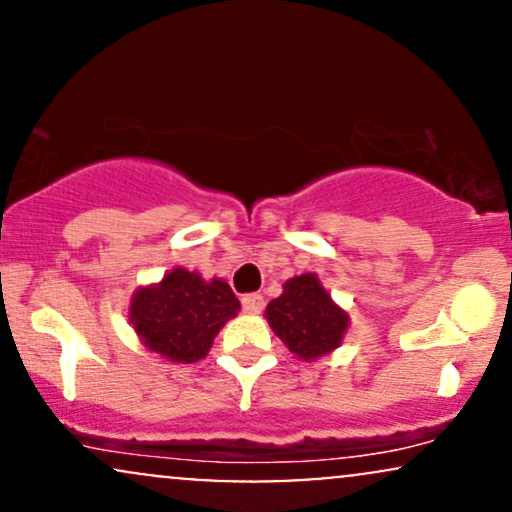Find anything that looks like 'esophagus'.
I'll list each match as a JSON object with an SVG mask.
<instances>
[{
  "mask_svg": "<svg viewBox=\"0 0 512 512\" xmlns=\"http://www.w3.org/2000/svg\"><path fill=\"white\" fill-rule=\"evenodd\" d=\"M243 308H245V313H250V315L262 313L264 298L260 296V293H248V296L243 298Z\"/></svg>",
  "mask_w": 512,
  "mask_h": 512,
  "instance_id": "1",
  "label": "esophagus"
}]
</instances>
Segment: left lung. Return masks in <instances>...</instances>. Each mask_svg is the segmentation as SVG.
Returning <instances> with one entry per match:
<instances>
[{
	"label": "left lung",
	"instance_id": "1",
	"mask_svg": "<svg viewBox=\"0 0 512 512\" xmlns=\"http://www.w3.org/2000/svg\"><path fill=\"white\" fill-rule=\"evenodd\" d=\"M269 327L301 361L332 354L349 332V313L332 301L317 274L305 272L284 284L279 298L264 310Z\"/></svg>",
	"mask_w": 512,
	"mask_h": 512
}]
</instances>
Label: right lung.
<instances>
[{"mask_svg": "<svg viewBox=\"0 0 512 512\" xmlns=\"http://www.w3.org/2000/svg\"><path fill=\"white\" fill-rule=\"evenodd\" d=\"M240 301L226 281L173 267L161 281L129 298V325L151 354L170 363H195L209 354L216 334L238 315Z\"/></svg>", "mask_w": 512, "mask_h": 512, "instance_id": "obj_1", "label": "right lung"}]
</instances>
